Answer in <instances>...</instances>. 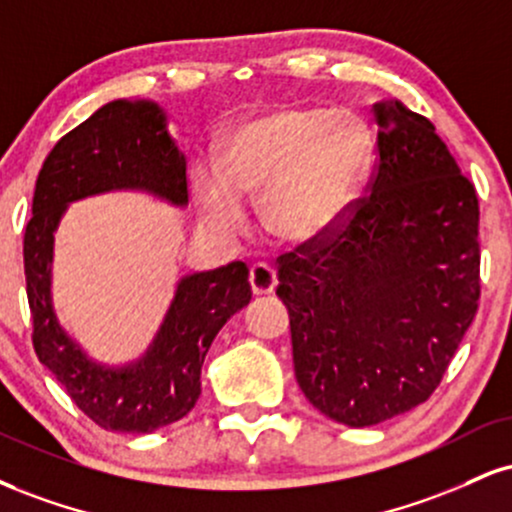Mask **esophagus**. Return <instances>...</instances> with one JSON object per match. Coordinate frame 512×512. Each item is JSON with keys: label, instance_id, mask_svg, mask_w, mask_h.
Segmentation results:
<instances>
[{"label": "esophagus", "instance_id": "obj_1", "mask_svg": "<svg viewBox=\"0 0 512 512\" xmlns=\"http://www.w3.org/2000/svg\"><path fill=\"white\" fill-rule=\"evenodd\" d=\"M250 288L255 295H269L276 288V272L269 264H252L250 267Z\"/></svg>", "mask_w": 512, "mask_h": 512}]
</instances>
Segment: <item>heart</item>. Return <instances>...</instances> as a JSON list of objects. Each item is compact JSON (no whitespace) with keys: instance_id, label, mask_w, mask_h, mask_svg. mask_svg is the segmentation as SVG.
I'll use <instances>...</instances> for the list:
<instances>
[{"instance_id":"b5f03b06","label":"heart","mask_w":512,"mask_h":512,"mask_svg":"<svg viewBox=\"0 0 512 512\" xmlns=\"http://www.w3.org/2000/svg\"><path fill=\"white\" fill-rule=\"evenodd\" d=\"M367 169V131L348 109H276L233 133L219 166H202L195 197L224 236L245 229L243 202L262 200L281 243H315L348 217Z\"/></svg>"}]
</instances>
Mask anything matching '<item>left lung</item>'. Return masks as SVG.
<instances>
[{
	"label": "left lung",
	"mask_w": 512,
	"mask_h": 512,
	"mask_svg": "<svg viewBox=\"0 0 512 512\" xmlns=\"http://www.w3.org/2000/svg\"><path fill=\"white\" fill-rule=\"evenodd\" d=\"M367 197L279 257L295 379L319 412L372 427L432 396L479 300V202L432 121L381 102Z\"/></svg>",
	"instance_id": "left-lung-1"
}]
</instances>
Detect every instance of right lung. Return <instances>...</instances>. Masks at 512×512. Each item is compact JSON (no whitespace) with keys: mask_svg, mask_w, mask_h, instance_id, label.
Returning a JSON list of instances; mask_svg holds the SVG:
<instances>
[{"mask_svg":"<svg viewBox=\"0 0 512 512\" xmlns=\"http://www.w3.org/2000/svg\"><path fill=\"white\" fill-rule=\"evenodd\" d=\"M135 190L188 205L186 155L152 100H112L66 133L42 164L23 238L33 346L92 422L109 432L150 434L178 422L200 398V369L214 336L250 303L248 267L231 262L181 276L155 338L138 360L104 365L59 324L52 303L54 233L71 202Z\"/></svg>","mask_w":512,"mask_h":512,"instance_id":"1","label":"right lung"}]
</instances>
